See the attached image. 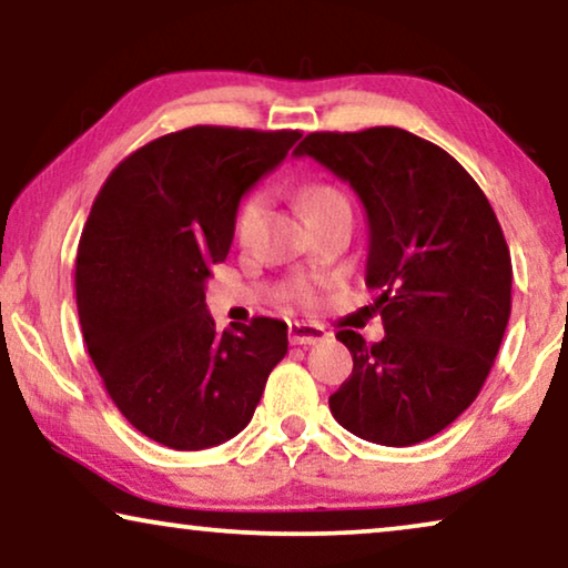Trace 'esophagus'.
<instances>
[{
    "mask_svg": "<svg viewBox=\"0 0 568 568\" xmlns=\"http://www.w3.org/2000/svg\"><path fill=\"white\" fill-rule=\"evenodd\" d=\"M287 337H291V345H316V342L326 339V329L318 324H306V322H295L287 329Z\"/></svg>",
    "mask_w": 568,
    "mask_h": 568,
    "instance_id": "1",
    "label": "esophagus"
}]
</instances>
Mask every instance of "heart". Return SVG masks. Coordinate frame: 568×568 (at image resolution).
Listing matches in <instances>:
<instances>
[{
	"label": "heart",
	"instance_id": "heart-1",
	"mask_svg": "<svg viewBox=\"0 0 568 568\" xmlns=\"http://www.w3.org/2000/svg\"><path fill=\"white\" fill-rule=\"evenodd\" d=\"M339 193L337 190L326 187V185H308L306 190L301 193V205L303 211H314L316 205H322L326 201H332V197H337ZM260 211H262V197L260 195H252L250 201H246L242 207H239V215H236V234L239 236H246L250 234V229L254 226V221L260 219ZM298 295L301 298H311V291L308 285H298Z\"/></svg>",
	"mask_w": 568,
	"mask_h": 568
}]
</instances>
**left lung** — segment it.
Here are the masks:
<instances>
[{"label": "left lung", "instance_id": "obj_1", "mask_svg": "<svg viewBox=\"0 0 568 568\" xmlns=\"http://www.w3.org/2000/svg\"><path fill=\"white\" fill-rule=\"evenodd\" d=\"M311 156L361 197L365 285L378 291L386 337L337 339L353 375L329 396L334 419L367 443L417 445L474 404L513 308V260L474 178L435 143L402 128L308 133Z\"/></svg>", "mask_w": 568, "mask_h": 568}]
</instances>
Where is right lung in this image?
I'll return each instance as SVG.
<instances>
[{"mask_svg": "<svg viewBox=\"0 0 568 568\" xmlns=\"http://www.w3.org/2000/svg\"><path fill=\"white\" fill-rule=\"evenodd\" d=\"M298 139L185 128L125 156L94 197L77 252L87 353L123 417L172 450L242 433L287 353L277 318L215 329L205 283L231 250L242 197Z\"/></svg>", "mask_w": 568, "mask_h": 568, "instance_id": "right-lung-1", "label": "right lung"}]
</instances>
